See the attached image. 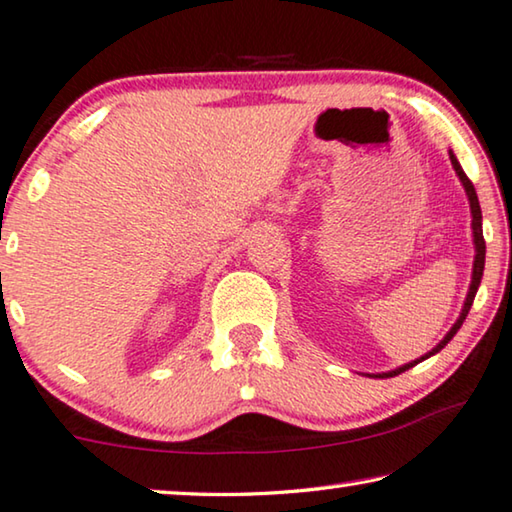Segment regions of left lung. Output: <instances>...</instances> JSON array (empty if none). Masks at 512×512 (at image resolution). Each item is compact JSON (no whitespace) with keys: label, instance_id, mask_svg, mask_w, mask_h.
<instances>
[{"label":"left lung","instance_id":"obj_1","mask_svg":"<svg viewBox=\"0 0 512 512\" xmlns=\"http://www.w3.org/2000/svg\"><path fill=\"white\" fill-rule=\"evenodd\" d=\"M448 154H450V164H453L455 173H457V177H459V182H462V187H464V191H466V198H469V207H471V228H473V247H476V256H473V272H471V284H469V293H466L464 307H462V311H459V318H457V321L453 323V328H450V330L446 332V337H443L441 342L432 348V351L425 353V355H422V358H418V360H411V362H406V365H402V367H397V369H390V372H381V374H367V376H376V379H390V376H397V374L406 372V369L416 367L418 362L427 360L429 355L439 353L441 348L446 346V344L450 342V339H453V337L457 335V330L462 328L464 318H466V314H469V309H471V305H473V298H476V293H478L480 279H483V270H485L483 212H480V203H478V194H476V189H473L471 180H469V177H466V173H464V170H462V166H459V161H457V157H455V154H453V150H448Z\"/></svg>","mask_w":512,"mask_h":512}]
</instances>
